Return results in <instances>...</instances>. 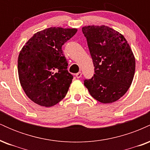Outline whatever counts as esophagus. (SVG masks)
I'll list each match as a JSON object with an SVG mask.
<instances>
[{
	"label": "esophagus",
	"instance_id": "obj_1",
	"mask_svg": "<svg viewBox=\"0 0 150 150\" xmlns=\"http://www.w3.org/2000/svg\"><path fill=\"white\" fill-rule=\"evenodd\" d=\"M75 76H76L77 78H80V77H82V73L81 72H78V73H76Z\"/></svg>",
	"mask_w": 150,
	"mask_h": 150
}]
</instances>
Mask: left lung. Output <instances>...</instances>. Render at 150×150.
<instances>
[{"label": "left lung", "mask_w": 150, "mask_h": 150, "mask_svg": "<svg viewBox=\"0 0 150 150\" xmlns=\"http://www.w3.org/2000/svg\"><path fill=\"white\" fill-rule=\"evenodd\" d=\"M82 31L95 73L84 85L99 102H115L127 92L133 80L135 58L132 49L123 34L108 26H85Z\"/></svg>", "instance_id": "8db88e82"}]
</instances>
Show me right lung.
I'll return each mask as SVG.
<instances>
[{
  "label": "right lung",
  "mask_w": 150,
  "mask_h": 150,
  "mask_svg": "<svg viewBox=\"0 0 150 150\" xmlns=\"http://www.w3.org/2000/svg\"><path fill=\"white\" fill-rule=\"evenodd\" d=\"M77 31L56 27L39 31L20 51L19 80L26 95L36 104L51 107L66 95L73 77L67 70L62 46Z\"/></svg>",
  "instance_id": "obj_1"
}]
</instances>
